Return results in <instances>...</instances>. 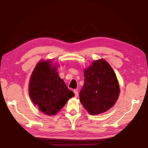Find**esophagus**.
Instances as JSON below:
<instances>
[{
    "label": "esophagus",
    "mask_w": 148,
    "mask_h": 148,
    "mask_svg": "<svg viewBox=\"0 0 148 148\" xmlns=\"http://www.w3.org/2000/svg\"><path fill=\"white\" fill-rule=\"evenodd\" d=\"M77 90H74V93L75 94V97H77L78 95H79V94H78V91Z\"/></svg>",
    "instance_id": "1"
}]
</instances>
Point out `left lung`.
Wrapping results in <instances>:
<instances>
[{
  "label": "left lung",
  "mask_w": 148,
  "mask_h": 148,
  "mask_svg": "<svg viewBox=\"0 0 148 148\" xmlns=\"http://www.w3.org/2000/svg\"><path fill=\"white\" fill-rule=\"evenodd\" d=\"M84 76L79 99L86 111L96 115L112 108L118 99L119 86L111 65L103 59L94 61L84 69Z\"/></svg>",
  "instance_id": "8db88e82"
}]
</instances>
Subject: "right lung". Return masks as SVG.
Returning a JSON list of instances; mask_svg holds the SVG:
<instances>
[{
	"label": "right lung",
	"mask_w": 148,
	"mask_h": 148,
	"mask_svg": "<svg viewBox=\"0 0 148 148\" xmlns=\"http://www.w3.org/2000/svg\"><path fill=\"white\" fill-rule=\"evenodd\" d=\"M58 65L51 60L40 62L32 74L29 83V95L34 104L44 114H57L67 101L74 96L64 81L59 77Z\"/></svg>",
	"instance_id": "obj_1"
}]
</instances>
